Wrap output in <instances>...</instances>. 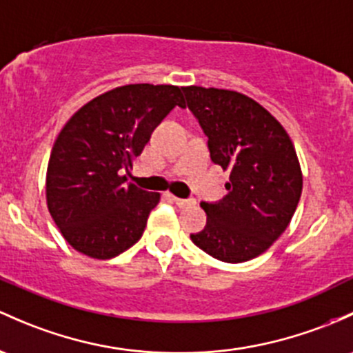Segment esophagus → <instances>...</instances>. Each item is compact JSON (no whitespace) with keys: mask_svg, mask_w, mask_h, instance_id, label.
<instances>
[{"mask_svg":"<svg viewBox=\"0 0 353 353\" xmlns=\"http://www.w3.org/2000/svg\"><path fill=\"white\" fill-rule=\"evenodd\" d=\"M174 203H176L179 208H188V206H192L194 205V199H183V198H172Z\"/></svg>","mask_w":353,"mask_h":353,"instance_id":"34e87169","label":"esophagus"}]
</instances>
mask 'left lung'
Listing matches in <instances>:
<instances>
[{"mask_svg":"<svg viewBox=\"0 0 353 353\" xmlns=\"http://www.w3.org/2000/svg\"><path fill=\"white\" fill-rule=\"evenodd\" d=\"M183 91L208 137L211 161L230 170L228 194L201 203L206 226L191 240L218 261L247 262L283 235L301 198L294 145L283 125L242 92L201 86Z\"/></svg>","mask_w":353,"mask_h":353,"instance_id":"1","label":"left lung"}]
</instances>
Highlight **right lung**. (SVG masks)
I'll list each match as a JSON object with an SVG mask.
<instances>
[{"label":"right lung","instance_id":"right-lung-1","mask_svg":"<svg viewBox=\"0 0 353 353\" xmlns=\"http://www.w3.org/2000/svg\"><path fill=\"white\" fill-rule=\"evenodd\" d=\"M174 106H184L181 88L127 84L91 99L61 130L47 167V206L77 252L106 261L140 240L161 194L127 183L123 172Z\"/></svg>","mask_w":353,"mask_h":353}]
</instances>
